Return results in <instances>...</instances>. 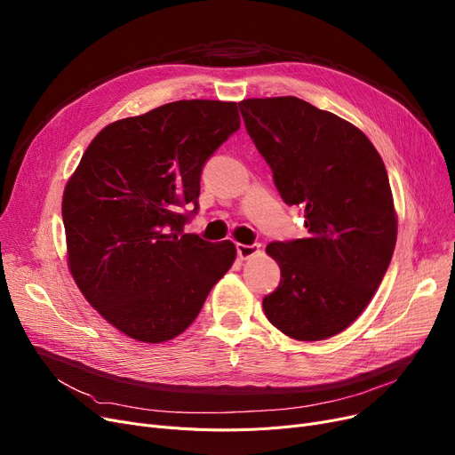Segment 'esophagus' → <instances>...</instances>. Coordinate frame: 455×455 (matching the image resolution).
Instances as JSON below:
<instances>
[{"label": "esophagus", "instance_id": "34e87169", "mask_svg": "<svg viewBox=\"0 0 455 455\" xmlns=\"http://www.w3.org/2000/svg\"><path fill=\"white\" fill-rule=\"evenodd\" d=\"M235 251H237V256H240L242 259H247L254 254L259 252V245L258 243H252V245H243V243H237L235 245Z\"/></svg>", "mask_w": 455, "mask_h": 455}]
</instances>
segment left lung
Returning <instances> with one entry per match:
<instances>
[{
	"label": "left lung",
	"instance_id": "8db88e82",
	"mask_svg": "<svg viewBox=\"0 0 455 455\" xmlns=\"http://www.w3.org/2000/svg\"><path fill=\"white\" fill-rule=\"evenodd\" d=\"M240 110L307 228L266 249L282 273L266 317L291 339H328L362 315L391 264L396 212L384 160L360 129L293 95L243 100Z\"/></svg>",
	"mask_w": 455,
	"mask_h": 455
}]
</instances>
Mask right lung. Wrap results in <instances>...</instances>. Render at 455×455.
Segmentation results:
<instances>
[{
    "mask_svg": "<svg viewBox=\"0 0 455 455\" xmlns=\"http://www.w3.org/2000/svg\"><path fill=\"white\" fill-rule=\"evenodd\" d=\"M240 129L232 101L189 100L117 119L62 196L68 267L84 299L141 343L177 338L232 267L235 247L184 234L204 162Z\"/></svg>",
    "mask_w": 455,
    "mask_h": 455,
    "instance_id": "add662e5",
    "label": "right lung"
}]
</instances>
